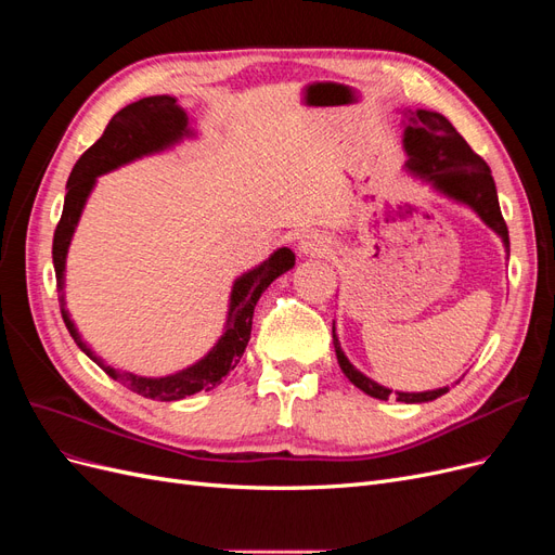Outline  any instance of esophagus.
<instances>
[{
	"instance_id": "obj_1",
	"label": "esophagus",
	"mask_w": 555,
	"mask_h": 555,
	"mask_svg": "<svg viewBox=\"0 0 555 555\" xmlns=\"http://www.w3.org/2000/svg\"><path fill=\"white\" fill-rule=\"evenodd\" d=\"M298 255L300 257H319L324 255V251L328 249V238L324 236V233H317V231H310L306 233L304 238L298 241Z\"/></svg>"
}]
</instances>
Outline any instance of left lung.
Returning <instances> with one entry per match:
<instances>
[{"instance_id":"1","label":"left lung","mask_w":555,"mask_h":555,"mask_svg":"<svg viewBox=\"0 0 555 555\" xmlns=\"http://www.w3.org/2000/svg\"><path fill=\"white\" fill-rule=\"evenodd\" d=\"M402 117V147L408 153L405 171L430 184L433 192L442 194L444 198L453 201L473 210L479 220L495 231L505 251L509 255V231L505 220H502L495 182L491 176L489 164H486L479 155L473 153V147L465 143L461 133L453 129V125L447 120L442 113L426 111V108H400ZM333 347L335 357L343 367L347 379L359 386V389L377 400H389V396H396L400 402H430L449 391V386L433 391H391L389 386H382L375 379L363 375L359 367L351 365V361L345 357L340 347L338 333H335L333 322Z\"/></svg>"}]
</instances>
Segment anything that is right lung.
<instances>
[{"instance_id":"right-lung-1","label":"right lung","mask_w":555,"mask_h":555,"mask_svg":"<svg viewBox=\"0 0 555 555\" xmlns=\"http://www.w3.org/2000/svg\"><path fill=\"white\" fill-rule=\"evenodd\" d=\"M188 139H196V129L192 127L190 115L184 113V108L178 104V99L171 94L143 96L139 102L117 111L111 117L102 139L82 153V157L74 166L69 180H66L64 208L53 238V266L57 278L60 310L72 338L108 377L125 384L133 393L162 402L182 400L198 391H210L238 365L249 343L251 314H255L257 300L268 287H271V282L275 278L292 271L296 263V255L289 247H278L271 257L233 280L222 335L217 338V343L210 347L206 357H201L196 363L182 367V371L173 375L143 377L133 373H120L115 371L113 365H106L104 359H99L94 351L82 343L74 319L69 310H66L64 271L69 245L74 241L80 215L86 210L88 198L94 190L96 178L137 159L166 153V150H173Z\"/></svg>"}]
</instances>
